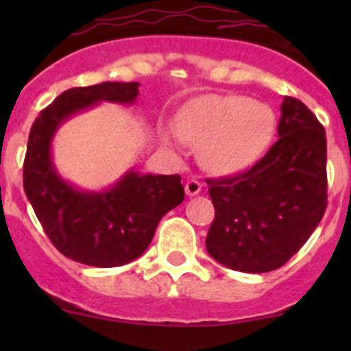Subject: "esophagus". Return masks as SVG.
Listing matches in <instances>:
<instances>
[{
	"label": "esophagus",
	"mask_w": 351,
	"mask_h": 351,
	"mask_svg": "<svg viewBox=\"0 0 351 351\" xmlns=\"http://www.w3.org/2000/svg\"><path fill=\"white\" fill-rule=\"evenodd\" d=\"M200 190H202V183L195 178H190L189 182L185 183V192L189 197L197 195V193H200Z\"/></svg>",
	"instance_id": "1"
}]
</instances>
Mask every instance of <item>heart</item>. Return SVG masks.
I'll return each instance as SVG.
<instances>
[{
    "label": "heart",
    "instance_id": "1",
    "mask_svg": "<svg viewBox=\"0 0 351 351\" xmlns=\"http://www.w3.org/2000/svg\"><path fill=\"white\" fill-rule=\"evenodd\" d=\"M183 139L202 144V161L215 173H234L254 161L271 134V113L239 95H208L185 108Z\"/></svg>",
    "mask_w": 351,
    "mask_h": 351
}]
</instances>
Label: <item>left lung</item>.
Masks as SVG:
<instances>
[{
  "mask_svg": "<svg viewBox=\"0 0 351 351\" xmlns=\"http://www.w3.org/2000/svg\"><path fill=\"white\" fill-rule=\"evenodd\" d=\"M278 139L250 169L207 178L215 217L205 246L231 270L265 274L304 246L328 205L326 132L300 100L285 97Z\"/></svg>",
  "mask_w": 351,
  "mask_h": 351,
  "instance_id": "8db88e82",
  "label": "left lung"
}]
</instances>
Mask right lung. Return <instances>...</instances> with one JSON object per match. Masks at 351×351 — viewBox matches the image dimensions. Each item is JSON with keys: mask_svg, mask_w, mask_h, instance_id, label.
Masks as SVG:
<instances>
[{"mask_svg": "<svg viewBox=\"0 0 351 351\" xmlns=\"http://www.w3.org/2000/svg\"><path fill=\"white\" fill-rule=\"evenodd\" d=\"M139 83L71 88L38 113L28 134L23 190L45 234L62 254L98 268L125 265L153 241L162 215L180 205V175H139L130 169L107 192H83L58 175L51 156L56 130L98 101L134 104Z\"/></svg>", "mask_w": 351, "mask_h": 351, "instance_id": "1", "label": "right lung"}]
</instances>
